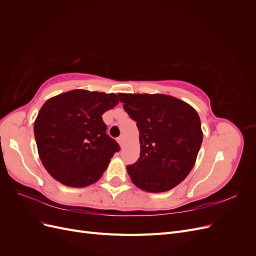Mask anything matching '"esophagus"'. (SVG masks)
Listing matches in <instances>:
<instances>
[{
    "label": "esophagus",
    "mask_w": 256,
    "mask_h": 256,
    "mask_svg": "<svg viewBox=\"0 0 256 256\" xmlns=\"http://www.w3.org/2000/svg\"><path fill=\"white\" fill-rule=\"evenodd\" d=\"M118 144L122 146V143H124V136H120V138H118Z\"/></svg>",
    "instance_id": "esophagus-1"
}]
</instances>
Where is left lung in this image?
<instances>
[{
    "label": "left lung",
    "instance_id": "8db88e82",
    "mask_svg": "<svg viewBox=\"0 0 256 256\" xmlns=\"http://www.w3.org/2000/svg\"><path fill=\"white\" fill-rule=\"evenodd\" d=\"M136 122L141 152L127 166L132 182L147 192H166L188 176L203 141L198 112L182 100L164 94H118Z\"/></svg>",
    "mask_w": 256,
    "mask_h": 256
}]
</instances>
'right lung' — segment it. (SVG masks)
<instances>
[{"mask_svg":"<svg viewBox=\"0 0 256 256\" xmlns=\"http://www.w3.org/2000/svg\"><path fill=\"white\" fill-rule=\"evenodd\" d=\"M118 95L74 90L47 100L34 122L40 158L48 173L68 187L96 182L120 145L106 134L102 114Z\"/></svg>","mask_w":256,"mask_h":256,"instance_id":"obj_1","label":"right lung"}]
</instances>
